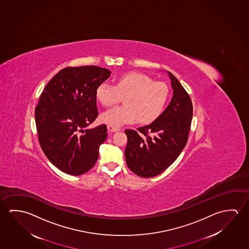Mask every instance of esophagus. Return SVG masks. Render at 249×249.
I'll list each match as a JSON object with an SVG mask.
<instances>
[{"label":"esophagus","mask_w":249,"mask_h":249,"mask_svg":"<svg viewBox=\"0 0 249 249\" xmlns=\"http://www.w3.org/2000/svg\"><path fill=\"white\" fill-rule=\"evenodd\" d=\"M107 130L113 133V132H117V131L120 130V128L117 127V126H112V125H107Z\"/></svg>","instance_id":"esophagus-1"}]
</instances>
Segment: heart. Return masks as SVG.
Listing matches in <instances>:
<instances>
[{
    "mask_svg": "<svg viewBox=\"0 0 249 249\" xmlns=\"http://www.w3.org/2000/svg\"><path fill=\"white\" fill-rule=\"evenodd\" d=\"M124 98V105L114 107L102 114V121L118 126L132 123H150L163 110L168 97V88L162 82H153L150 77L139 73H125L116 85L104 82L96 89V97L103 106L110 107Z\"/></svg>",
    "mask_w": 249,
    "mask_h": 249,
    "instance_id": "heart-1",
    "label": "heart"
}]
</instances>
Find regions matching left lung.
Here are the masks:
<instances>
[{
  "label": "left lung",
  "mask_w": 249,
  "mask_h": 249,
  "mask_svg": "<svg viewBox=\"0 0 249 249\" xmlns=\"http://www.w3.org/2000/svg\"><path fill=\"white\" fill-rule=\"evenodd\" d=\"M167 73L173 97L167 108L149 125L136 131L125 130L126 165L135 175L144 178L166 170L188 142L193 116L191 99L177 78L170 72Z\"/></svg>",
  "instance_id": "obj_1"
}]
</instances>
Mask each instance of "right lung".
Instances as JSON below:
<instances>
[{
  "label": "right lung",
  "mask_w": 249,
  "mask_h": 249,
  "mask_svg": "<svg viewBox=\"0 0 249 249\" xmlns=\"http://www.w3.org/2000/svg\"><path fill=\"white\" fill-rule=\"evenodd\" d=\"M110 73L96 66L69 67L41 93L35 111L39 142L51 163L66 174L81 176L97 161L107 126L86 127L98 116L96 89Z\"/></svg>",
  "instance_id": "add662e5"
}]
</instances>
